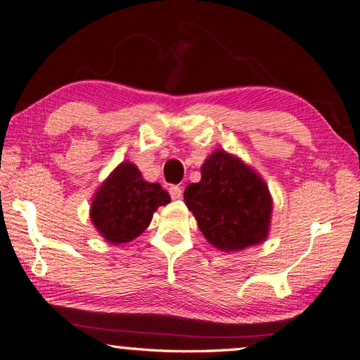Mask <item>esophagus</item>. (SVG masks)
<instances>
[{
	"instance_id": "esophagus-1",
	"label": "esophagus",
	"mask_w": 360,
	"mask_h": 360,
	"mask_svg": "<svg viewBox=\"0 0 360 360\" xmlns=\"http://www.w3.org/2000/svg\"><path fill=\"white\" fill-rule=\"evenodd\" d=\"M169 193H170V198H172V199H180L181 198V188L179 185L170 186Z\"/></svg>"
}]
</instances>
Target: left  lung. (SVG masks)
Wrapping results in <instances>:
<instances>
[{
	"label": "left lung",
	"mask_w": 360,
	"mask_h": 360,
	"mask_svg": "<svg viewBox=\"0 0 360 360\" xmlns=\"http://www.w3.org/2000/svg\"><path fill=\"white\" fill-rule=\"evenodd\" d=\"M184 196L204 238L215 249L238 252L266 240L273 214L268 185L231 153H212L201 166V181L188 185Z\"/></svg>",
	"instance_id": "left-lung-1"
}]
</instances>
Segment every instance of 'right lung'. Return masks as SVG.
I'll list each match as a JSON object with an SVG mask.
<instances>
[{
    "mask_svg": "<svg viewBox=\"0 0 360 360\" xmlns=\"http://www.w3.org/2000/svg\"><path fill=\"white\" fill-rule=\"evenodd\" d=\"M169 202L161 185L148 184L135 164L124 161L94 194L91 221L110 244H126L148 228L158 207Z\"/></svg>",
    "mask_w": 360,
    "mask_h": 360,
    "instance_id": "right-lung-1",
    "label": "right lung"
}]
</instances>
